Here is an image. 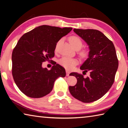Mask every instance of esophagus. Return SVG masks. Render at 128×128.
<instances>
[{
  "mask_svg": "<svg viewBox=\"0 0 128 128\" xmlns=\"http://www.w3.org/2000/svg\"><path fill=\"white\" fill-rule=\"evenodd\" d=\"M69 74H70V72H69L68 70H66V76H69Z\"/></svg>",
  "mask_w": 128,
  "mask_h": 128,
  "instance_id": "34e87169",
  "label": "esophagus"
}]
</instances>
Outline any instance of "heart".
Returning a JSON list of instances; mask_svg holds the SVG:
<instances>
[{"label":"heart","instance_id":"b5f03b06","mask_svg":"<svg viewBox=\"0 0 128 128\" xmlns=\"http://www.w3.org/2000/svg\"><path fill=\"white\" fill-rule=\"evenodd\" d=\"M69 41L72 46L74 48H80V49L82 46V42L77 36H72L69 37ZM55 51H57V45L56 46V48H55ZM88 51L86 50H83L80 52V56L83 58L86 57L88 55ZM59 64L66 69L70 70V69H73L78 64V60L76 59V58L65 56L59 60Z\"/></svg>","mask_w":128,"mask_h":128}]
</instances>
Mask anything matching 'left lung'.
<instances>
[{
  "instance_id": "8db88e82",
  "label": "left lung",
  "mask_w": 128,
  "mask_h": 128,
  "mask_svg": "<svg viewBox=\"0 0 128 128\" xmlns=\"http://www.w3.org/2000/svg\"><path fill=\"white\" fill-rule=\"evenodd\" d=\"M74 32L89 46L88 59L80 69L89 72L84 78L82 74L71 73L77 82L69 90L74 98L83 102L90 103L101 98L110 90L114 82L119 62L115 46L101 32L93 29H76Z\"/></svg>"
}]
</instances>
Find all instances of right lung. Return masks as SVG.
Here are the masks:
<instances>
[{"label": "right lung", "instance_id": "obj_1", "mask_svg": "<svg viewBox=\"0 0 128 128\" xmlns=\"http://www.w3.org/2000/svg\"><path fill=\"white\" fill-rule=\"evenodd\" d=\"M72 30L42 25L24 34L18 40L12 55V76L22 93L31 98H40L52 91L59 76L64 77L66 70L54 64L52 69L42 67L52 60L56 44Z\"/></svg>", "mask_w": 128, "mask_h": 128}]
</instances>
